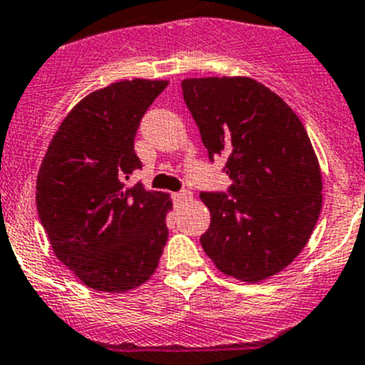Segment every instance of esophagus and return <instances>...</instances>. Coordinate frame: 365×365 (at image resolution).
I'll return each mask as SVG.
<instances>
[{"mask_svg": "<svg viewBox=\"0 0 365 365\" xmlns=\"http://www.w3.org/2000/svg\"><path fill=\"white\" fill-rule=\"evenodd\" d=\"M173 202L175 205H182V202H186V200L192 199V192H188V190H182V192H175L172 195Z\"/></svg>", "mask_w": 365, "mask_h": 365, "instance_id": "esophagus-1", "label": "esophagus"}]
</instances>
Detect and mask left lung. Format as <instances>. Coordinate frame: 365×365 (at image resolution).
<instances>
[{
	"label": "left lung",
	"instance_id": "obj_1",
	"mask_svg": "<svg viewBox=\"0 0 365 365\" xmlns=\"http://www.w3.org/2000/svg\"><path fill=\"white\" fill-rule=\"evenodd\" d=\"M182 98L208 159L224 157L226 192H200L210 228L200 237L220 272L259 282L292 262L322 208V175L297 113L250 78L185 79Z\"/></svg>",
	"mask_w": 365,
	"mask_h": 365
}]
</instances>
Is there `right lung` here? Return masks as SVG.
<instances>
[{
  "label": "right lung",
  "mask_w": 365,
  "mask_h": 365,
  "mask_svg": "<svg viewBox=\"0 0 365 365\" xmlns=\"http://www.w3.org/2000/svg\"><path fill=\"white\" fill-rule=\"evenodd\" d=\"M166 86L132 79L86 96L65 117L39 168L36 205L53 253L98 292L146 282L168 240L170 197L123 182L143 166L133 139Z\"/></svg>",
  "instance_id": "obj_1"
}]
</instances>
